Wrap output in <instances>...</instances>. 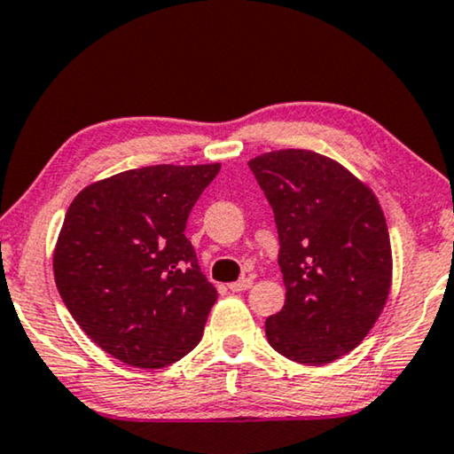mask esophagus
<instances>
[{"mask_svg":"<svg viewBox=\"0 0 454 454\" xmlns=\"http://www.w3.org/2000/svg\"><path fill=\"white\" fill-rule=\"evenodd\" d=\"M251 285H254V280H251V278H239L237 283H231V285H228V289H231L232 294H240V291H247V289H249Z\"/></svg>","mask_w":454,"mask_h":454,"instance_id":"obj_1","label":"esophagus"}]
</instances>
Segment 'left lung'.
<instances>
[{
    "mask_svg": "<svg viewBox=\"0 0 454 454\" xmlns=\"http://www.w3.org/2000/svg\"><path fill=\"white\" fill-rule=\"evenodd\" d=\"M274 211L285 306L266 318L268 343L300 364L352 352L380 318L392 283V247L375 194L312 151L249 160Z\"/></svg>",
    "mask_w": 454,
    "mask_h": 454,
    "instance_id": "obj_1",
    "label": "left lung"
}]
</instances>
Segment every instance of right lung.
I'll return each instance as SVG.
<instances>
[{
  "label": "right lung",
  "instance_id": "1",
  "mask_svg": "<svg viewBox=\"0 0 454 454\" xmlns=\"http://www.w3.org/2000/svg\"><path fill=\"white\" fill-rule=\"evenodd\" d=\"M220 165H153L74 197L54 251L71 317L125 364L160 369L203 337L215 286L200 272L186 222Z\"/></svg>",
  "mask_w": 454,
  "mask_h": 454
}]
</instances>
